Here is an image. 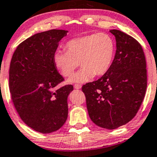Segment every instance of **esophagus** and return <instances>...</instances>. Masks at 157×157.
Returning <instances> with one entry per match:
<instances>
[{
  "instance_id": "esophagus-1",
  "label": "esophagus",
  "mask_w": 157,
  "mask_h": 157,
  "mask_svg": "<svg viewBox=\"0 0 157 157\" xmlns=\"http://www.w3.org/2000/svg\"><path fill=\"white\" fill-rule=\"evenodd\" d=\"M74 88L75 89H77V90H79L82 88V85L81 84H75V85H74Z\"/></svg>"
}]
</instances>
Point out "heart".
<instances>
[{
	"label": "heart",
	"mask_w": 157,
	"mask_h": 157,
	"mask_svg": "<svg viewBox=\"0 0 157 157\" xmlns=\"http://www.w3.org/2000/svg\"><path fill=\"white\" fill-rule=\"evenodd\" d=\"M66 48L67 51H56L53 61L64 77L70 76L80 63L82 67L68 79L71 84L85 83L96 75L101 76L107 73L116 52L114 40L104 33L73 38L67 42Z\"/></svg>",
	"instance_id": "1"
}]
</instances>
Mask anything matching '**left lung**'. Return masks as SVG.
Listing matches in <instances>:
<instances>
[{"label":"left lung","instance_id":"left-lung-1","mask_svg":"<svg viewBox=\"0 0 157 157\" xmlns=\"http://www.w3.org/2000/svg\"><path fill=\"white\" fill-rule=\"evenodd\" d=\"M117 50L107 73L83 85L89 117L96 125L116 129L135 117L145 97L147 70L143 50L133 37L117 29Z\"/></svg>","mask_w":157,"mask_h":157}]
</instances>
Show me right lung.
Returning <instances> with one entry per match:
<instances>
[{
	"label": "right lung",
	"instance_id": "add662e5",
	"mask_svg": "<svg viewBox=\"0 0 157 157\" xmlns=\"http://www.w3.org/2000/svg\"><path fill=\"white\" fill-rule=\"evenodd\" d=\"M67 30L36 33L17 46L10 67V90L14 106L24 123L42 133L64 125L68 116V96L73 85L56 88L64 78L53 61L60 40Z\"/></svg>",
	"mask_w": 157,
	"mask_h": 157
}]
</instances>
